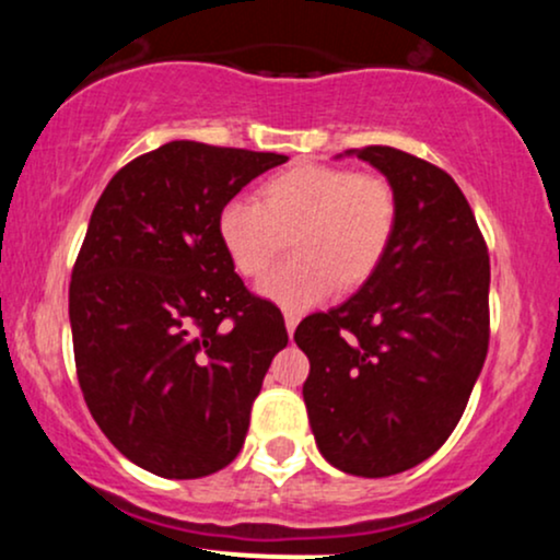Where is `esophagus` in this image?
Instances as JSON below:
<instances>
[{"label":"esophagus","mask_w":560,"mask_h":560,"mask_svg":"<svg viewBox=\"0 0 560 560\" xmlns=\"http://www.w3.org/2000/svg\"><path fill=\"white\" fill-rule=\"evenodd\" d=\"M284 324H287L289 337H292L294 329H298V324H300V316H298V313H294V311H287V313H284Z\"/></svg>","instance_id":"obj_1"}]
</instances>
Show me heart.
I'll return each instance as SVG.
<instances>
[{
  "mask_svg": "<svg viewBox=\"0 0 560 560\" xmlns=\"http://www.w3.org/2000/svg\"><path fill=\"white\" fill-rule=\"evenodd\" d=\"M397 191L387 178L339 165L302 163L260 186V205L229 199L218 213V240L236 273L260 279L289 247L287 262L262 279L260 292L287 307H307L363 287L395 240Z\"/></svg>",
  "mask_w": 560,
  "mask_h": 560,
  "instance_id": "heart-1",
  "label": "heart"
}]
</instances>
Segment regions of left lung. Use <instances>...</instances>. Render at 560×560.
<instances>
[{"instance_id":"1","label":"left lung","mask_w":560,"mask_h":560,"mask_svg":"<svg viewBox=\"0 0 560 560\" xmlns=\"http://www.w3.org/2000/svg\"><path fill=\"white\" fill-rule=\"evenodd\" d=\"M355 155L397 191L395 240L342 305L302 318V397L339 471L392 477L445 445L490 347V255L453 176L395 147Z\"/></svg>"}]
</instances>
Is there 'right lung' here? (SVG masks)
I'll use <instances>...</instances> for the list:
<instances>
[{"label": "right lung", "instance_id": "add662e5", "mask_svg": "<svg viewBox=\"0 0 560 560\" xmlns=\"http://www.w3.org/2000/svg\"><path fill=\"white\" fill-rule=\"evenodd\" d=\"M276 152L168 141L124 165L70 276L75 374L94 421L128 460L199 479L240 455L284 316L249 292L218 213Z\"/></svg>", "mask_w": 560, "mask_h": 560}]
</instances>
